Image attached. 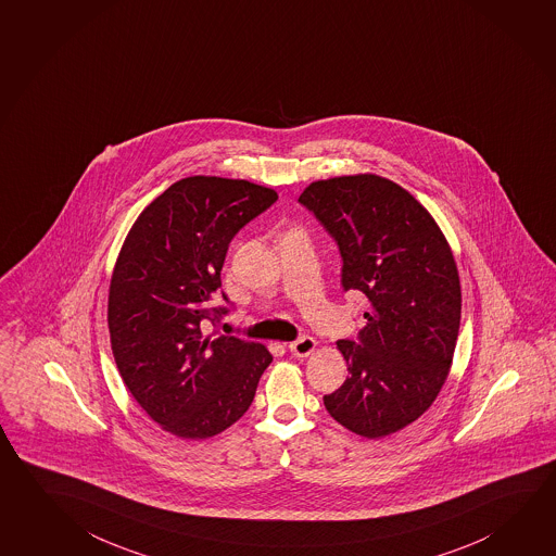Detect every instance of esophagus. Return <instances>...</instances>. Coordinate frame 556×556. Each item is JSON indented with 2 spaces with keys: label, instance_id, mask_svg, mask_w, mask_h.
<instances>
[{
  "label": "esophagus",
  "instance_id": "34e87169",
  "mask_svg": "<svg viewBox=\"0 0 556 556\" xmlns=\"http://www.w3.org/2000/svg\"><path fill=\"white\" fill-rule=\"evenodd\" d=\"M288 349H290V353L293 356L303 358V356H309V354L314 353L315 349H317V341H315L314 337H302V339L290 343Z\"/></svg>",
  "mask_w": 556,
  "mask_h": 556
}]
</instances>
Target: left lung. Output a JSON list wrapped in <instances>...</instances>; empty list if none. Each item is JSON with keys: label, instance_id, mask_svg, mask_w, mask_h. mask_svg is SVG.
<instances>
[{"label": "left lung", "instance_id": "obj_1", "mask_svg": "<svg viewBox=\"0 0 556 556\" xmlns=\"http://www.w3.org/2000/svg\"><path fill=\"white\" fill-rule=\"evenodd\" d=\"M300 203L339 244L344 290L368 300L358 343L337 341L349 378L325 407L366 439L397 433L431 407L453 364L463 295L451 244L412 193L376 174L317 180Z\"/></svg>", "mask_w": 556, "mask_h": 556}]
</instances>
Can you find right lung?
Here are the masks:
<instances>
[{
    "label": "right lung",
    "mask_w": 556,
    "mask_h": 556,
    "mask_svg": "<svg viewBox=\"0 0 556 556\" xmlns=\"http://www.w3.org/2000/svg\"><path fill=\"white\" fill-rule=\"evenodd\" d=\"M276 200L249 180L190 176L152 200L123 241L108 298L113 358L135 402L180 439L239 421L273 363L264 344L212 341L200 325L227 314L210 302L232 237Z\"/></svg>",
    "instance_id": "add662e5"
}]
</instances>
